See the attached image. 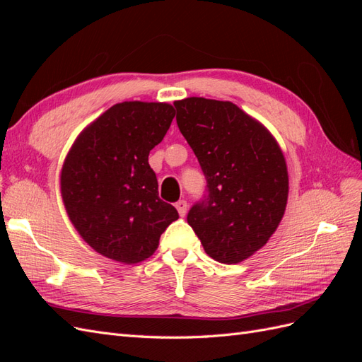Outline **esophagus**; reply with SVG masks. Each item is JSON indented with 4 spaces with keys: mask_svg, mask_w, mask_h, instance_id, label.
<instances>
[{
    "mask_svg": "<svg viewBox=\"0 0 362 362\" xmlns=\"http://www.w3.org/2000/svg\"><path fill=\"white\" fill-rule=\"evenodd\" d=\"M175 206H177L178 214H180L181 217H184L185 214H187V202H185L184 199H182V201H178L177 204H175Z\"/></svg>",
    "mask_w": 362,
    "mask_h": 362,
    "instance_id": "esophagus-1",
    "label": "esophagus"
}]
</instances>
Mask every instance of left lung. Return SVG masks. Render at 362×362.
Instances as JSON below:
<instances>
[{"mask_svg": "<svg viewBox=\"0 0 362 362\" xmlns=\"http://www.w3.org/2000/svg\"><path fill=\"white\" fill-rule=\"evenodd\" d=\"M173 105L206 180V198L187 222L208 255L237 264L269 242L286 213V157L270 131L233 103L190 96Z\"/></svg>", "mask_w": 362, "mask_h": 362, "instance_id": "obj_1", "label": "left lung"}]
</instances>
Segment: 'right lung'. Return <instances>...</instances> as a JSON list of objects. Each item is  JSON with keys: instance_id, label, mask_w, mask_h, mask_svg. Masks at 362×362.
Returning a JSON list of instances; mask_svg holds the SVG:
<instances>
[{"instance_id": "1", "label": "right lung", "mask_w": 362, "mask_h": 362, "mask_svg": "<svg viewBox=\"0 0 362 362\" xmlns=\"http://www.w3.org/2000/svg\"><path fill=\"white\" fill-rule=\"evenodd\" d=\"M175 117L168 103L115 104L75 139L60 173L69 221L98 254L137 264L158 247L178 218L158 198L149 151L166 136Z\"/></svg>"}]
</instances>
